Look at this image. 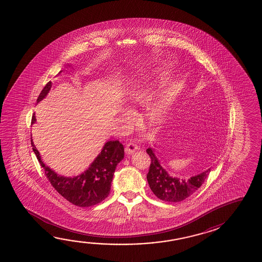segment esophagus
Segmentation results:
<instances>
[{
	"label": "esophagus",
	"instance_id": "34e87169",
	"mask_svg": "<svg viewBox=\"0 0 262 262\" xmlns=\"http://www.w3.org/2000/svg\"><path fill=\"white\" fill-rule=\"evenodd\" d=\"M136 150H138V146H137V144H134V143H128V144L126 145V148H125V151H126V153H127L128 155L133 154Z\"/></svg>",
	"mask_w": 262,
	"mask_h": 262
}]
</instances>
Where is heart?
Segmentation results:
<instances>
[{
    "label": "heart",
    "instance_id": "heart-1",
    "mask_svg": "<svg viewBox=\"0 0 262 262\" xmlns=\"http://www.w3.org/2000/svg\"><path fill=\"white\" fill-rule=\"evenodd\" d=\"M165 70H150L140 74L128 86L127 98L129 103L142 105L149 102L153 97L157 85L161 84L168 76ZM185 89V82L181 79L172 80L160 91L154 102H149L144 113V118L154 127H160L167 121L178 98ZM132 120V115L128 111H123L118 118L123 127L128 126Z\"/></svg>",
    "mask_w": 262,
    "mask_h": 262
}]
</instances>
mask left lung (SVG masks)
<instances>
[{"label": "left lung", "instance_id": "left-lung-1", "mask_svg": "<svg viewBox=\"0 0 262 262\" xmlns=\"http://www.w3.org/2000/svg\"><path fill=\"white\" fill-rule=\"evenodd\" d=\"M151 158L149 171L146 176L151 190L157 197L170 203H178L192 195L205 181L211 168L187 179L172 177L160 164L156 156L155 149L149 147L146 149Z\"/></svg>", "mask_w": 262, "mask_h": 262}]
</instances>
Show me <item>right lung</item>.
Returning <instances> with one entry per match:
<instances>
[{
	"instance_id": "1",
	"label": "right lung",
	"mask_w": 262,
	"mask_h": 262,
	"mask_svg": "<svg viewBox=\"0 0 262 262\" xmlns=\"http://www.w3.org/2000/svg\"><path fill=\"white\" fill-rule=\"evenodd\" d=\"M61 72H59V75ZM51 88L52 83L48 82L38 97L37 103L47 97ZM35 122L36 118L35 114H33L32 124ZM32 146L54 188L68 202L79 207H90L98 204L109 195L114 172L124 158L123 144L118 141H108L85 171L76 177H63L43 163L32 139Z\"/></svg>"
}]
</instances>
